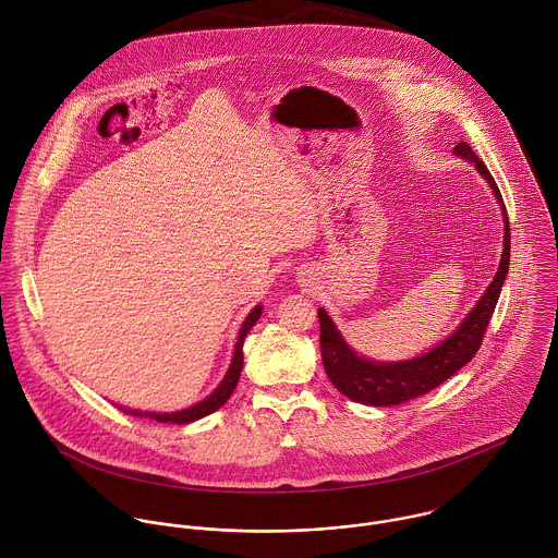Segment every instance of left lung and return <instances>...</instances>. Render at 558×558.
Instances as JSON below:
<instances>
[{
    "instance_id": "8db88e82",
    "label": "left lung",
    "mask_w": 558,
    "mask_h": 558,
    "mask_svg": "<svg viewBox=\"0 0 558 558\" xmlns=\"http://www.w3.org/2000/svg\"><path fill=\"white\" fill-rule=\"evenodd\" d=\"M452 153L478 170V174L489 183L500 205L502 222H505V239H502L498 271L489 282V287L485 289V293L474 304V308L452 330V335L446 336L445 340H440L425 353L414 355L410 360L381 362V360H371L366 355H360L338 332L326 308H319L317 315L322 326V357H324L326 373L335 384L336 390L355 403H364L373 408L401 405L445 384L450 375H454L461 366H465L474 357V353L483 342V335L494 315V308L498 304L505 278L509 274V252H511L507 209L496 187V181L492 179L483 161L476 157V153H472V148L465 142H459Z\"/></svg>"
}]
</instances>
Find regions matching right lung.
Here are the masks:
<instances>
[{
  "instance_id": "right-lung-1",
  "label": "right lung",
  "mask_w": 558,
  "mask_h": 558,
  "mask_svg": "<svg viewBox=\"0 0 558 558\" xmlns=\"http://www.w3.org/2000/svg\"><path fill=\"white\" fill-rule=\"evenodd\" d=\"M260 313H263L260 304L254 306L247 313L245 322L239 328V336H236V342H234L230 366H228L220 386L207 399H203V401H198V403H194V405H190L185 410H179V412H142V410H129V408H122V405H120V410L124 414H133V416H140V418L144 416V418H153L157 423H170V425H187V423H194V421L205 418V416L214 414L216 410H220L223 403L230 399L232 390L236 388V381H239V375H241V368H243V340H245L247 332L252 330V326H256V322L260 319Z\"/></svg>"
}]
</instances>
